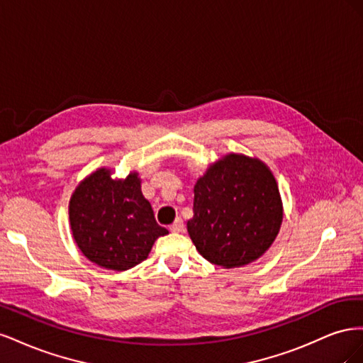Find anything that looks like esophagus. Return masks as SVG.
<instances>
[{"mask_svg":"<svg viewBox=\"0 0 363 363\" xmlns=\"http://www.w3.org/2000/svg\"><path fill=\"white\" fill-rule=\"evenodd\" d=\"M183 227H184L183 219H182V218H177V219H175V221L172 223V225H171L169 228H171V232H174V233H180V232H183Z\"/></svg>","mask_w":363,"mask_h":363,"instance_id":"34e87169","label":"esophagus"}]
</instances>
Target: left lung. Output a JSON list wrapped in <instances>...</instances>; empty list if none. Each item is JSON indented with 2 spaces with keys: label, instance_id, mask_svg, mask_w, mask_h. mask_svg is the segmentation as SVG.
<instances>
[{
  "label": "left lung",
  "instance_id": "8db88e82",
  "mask_svg": "<svg viewBox=\"0 0 363 363\" xmlns=\"http://www.w3.org/2000/svg\"><path fill=\"white\" fill-rule=\"evenodd\" d=\"M281 221L280 194L269 168L257 159L228 155L196 182L188 232L204 259L239 268L271 247Z\"/></svg>",
  "mask_w": 363,
  "mask_h": 363
}]
</instances>
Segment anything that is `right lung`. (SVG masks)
I'll return each instance as SVG.
<instances>
[{
    "instance_id": "add662e5",
    "label": "right lung",
    "mask_w": 363,
    "mask_h": 363,
    "mask_svg": "<svg viewBox=\"0 0 363 363\" xmlns=\"http://www.w3.org/2000/svg\"><path fill=\"white\" fill-rule=\"evenodd\" d=\"M69 221L83 255L113 271L139 265L148 257L155 240L168 235L142 195L138 174L112 180L106 168L77 186L69 201Z\"/></svg>"
}]
</instances>
